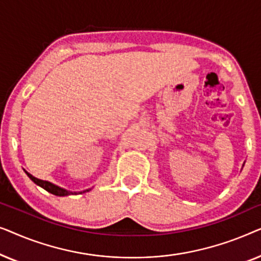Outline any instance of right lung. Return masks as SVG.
Here are the masks:
<instances>
[{
	"label": "right lung",
	"mask_w": 261,
	"mask_h": 261,
	"mask_svg": "<svg viewBox=\"0 0 261 261\" xmlns=\"http://www.w3.org/2000/svg\"><path fill=\"white\" fill-rule=\"evenodd\" d=\"M24 172H26L27 176L30 177L31 179L34 181L35 184L39 185V187H41L42 189H45L46 191L51 192V194H53V195H56V196H69V195H77V192H72V191H69V190H66V189H63V188H60V187H57V185L52 184V183H49V181H47V180H42V179H39V178L34 177V176H32L31 173H28L27 171H24ZM90 190H91V189H87V190H84V191H81V192H78V194H82V192H87V191H90Z\"/></svg>",
	"instance_id": "1"
}]
</instances>
